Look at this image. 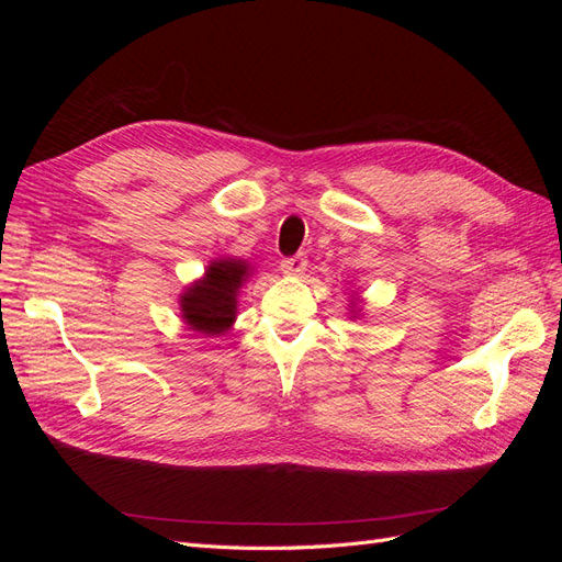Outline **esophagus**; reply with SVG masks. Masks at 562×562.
Returning a JSON list of instances; mask_svg holds the SVG:
<instances>
[{"label":"esophagus","instance_id":"1","mask_svg":"<svg viewBox=\"0 0 562 562\" xmlns=\"http://www.w3.org/2000/svg\"><path fill=\"white\" fill-rule=\"evenodd\" d=\"M281 269H283V274L297 277L304 269H307V258H304V255H293V258H285L281 262Z\"/></svg>","mask_w":562,"mask_h":562}]
</instances>
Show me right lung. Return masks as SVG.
<instances>
[{"mask_svg":"<svg viewBox=\"0 0 562 562\" xmlns=\"http://www.w3.org/2000/svg\"><path fill=\"white\" fill-rule=\"evenodd\" d=\"M250 277L248 262L213 260L199 281L184 288L180 312L187 326L201 335H225L236 318V295Z\"/></svg>","mask_w":562,"mask_h":562,"instance_id":"add662e5","label":"right lung"}]
</instances>
